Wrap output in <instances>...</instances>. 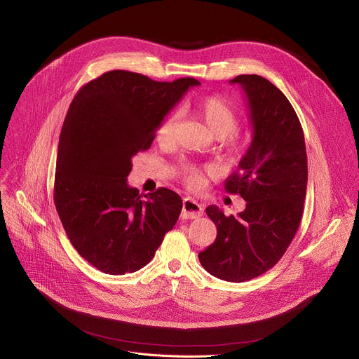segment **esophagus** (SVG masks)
<instances>
[{
	"instance_id": "34e87169",
	"label": "esophagus",
	"mask_w": 359,
	"mask_h": 359,
	"mask_svg": "<svg viewBox=\"0 0 359 359\" xmlns=\"http://www.w3.org/2000/svg\"><path fill=\"white\" fill-rule=\"evenodd\" d=\"M203 206L198 203L194 199L186 198L183 199V210H182V219H196L202 216Z\"/></svg>"
}]
</instances>
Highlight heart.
I'll list each match as a JSON object with an SVG mask.
<instances>
[{"label":"heart","mask_w":359,"mask_h":359,"mask_svg":"<svg viewBox=\"0 0 359 359\" xmlns=\"http://www.w3.org/2000/svg\"><path fill=\"white\" fill-rule=\"evenodd\" d=\"M183 110L193 117L203 120L216 139H223L220 150L229 160H238L246 150L243 139L231 136L239 126L238 110L220 95H205L202 99L186 103ZM177 117L175 114L163 120L156 132V139L161 146H168L173 142ZM230 137L227 138L226 136ZM182 179L189 187H196L202 179V170L193 165H183L180 169Z\"/></svg>","instance_id":"heart-1"}]
</instances>
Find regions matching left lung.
I'll return each mask as SVG.
<instances>
[{"mask_svg": "<svg viewBox=\"0 0 359 359\" xmlns=\"http://www.w3.org/2000/svg\"><path fill=\"white\" fill-rule=\"evenodd\" d=\"M231 83L245 93L253 136L224 189L241 194L246 208L238 216H224L217 206L206 209L217 236L199 260L219 279L245 282L275 266L295 236L306 196L308 158L299 118L276 86L256 74Z\"/></svg>", "mask_w": 359, "mask_h": 359, "instance_id": "left-lung-1", "label": "left lung"}]
</instances>
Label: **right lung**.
I'll list each match as a JSON object with an SVG mask.
<instances>
[{
    "mask_svg": "<svg viewBox=\"0 0 359 359\" xmlns=\"http://www.w3.org/2000/svg\"><path fill=\"white\" fill-rule=\"evenodd\" d=\"M199 84L113 70L73 99L58 142L54 202L72 245L99 271L142 269L176 224L183 206L177 193L160 187L142 198L127 176L165 116Z\"/></svg>",
    "mask_w": 359,
    "mask_h": 359,
    "instance_id": "right-lung-1",
    "label": "right lung"
}]
</instances>
